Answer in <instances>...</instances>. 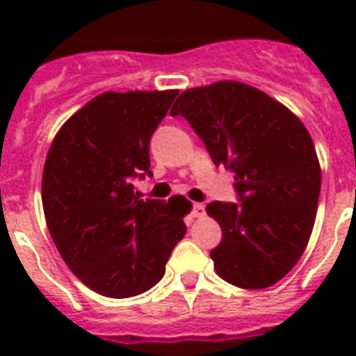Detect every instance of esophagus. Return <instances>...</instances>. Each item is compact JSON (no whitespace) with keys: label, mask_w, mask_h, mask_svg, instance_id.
<instances>
[{"label":"esophagus","mask_w":356,"mask_h":356,"mask_svg":"<svg viewBox=\"0 0 356 356\" xmlns=\"http://www.w3.org/2000/svg\"><path fill=\"white\" fill-rule=\"evenodd\" d=\"M192 216L194 218L205 216V205H203V203H194V207H192Z\"/></svg>","instance_id":"esophagus-1"}]
</instances>
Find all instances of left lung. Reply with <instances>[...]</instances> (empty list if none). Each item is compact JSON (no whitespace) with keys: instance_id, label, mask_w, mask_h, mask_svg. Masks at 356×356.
Listing matches in <instances>:
<instances>
[{"instance_id":"left-lung-1","label":"left lung","mask_w":356,"mask_h":356,"mask_svg":"<svg viewBox=\"0 0 356 356\" xmlns=\"http://www.w3.org/2000/svg\"><path fill=\"white\" fill-rule=\"evenodd\" d=\"M170 114L188 120L214 164L234 173L242 203L207 205L222 227L211 251L216 273L245 290L281 281L309 243L320 200V161L303 122L238 81L184 90Z\"/></svg>"}]
</instances>
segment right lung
I'll return each mask as SVG.
<instances>
[{"mask_svg":"<svg viewBox=\"0 0 356 356\" xmlns=\"http://www.w3.org/2000/svg\"><path fill=\"white\" fill-rule=\"evenodd\" d=\"M179 90L103 92L55 134L42 173V205L75 277L107 298H133L161 281L186 233L183 195L142 200L149 140Z\"/></svg>","mask_w":356,"mask_h":356,"instance_id":"obj_1","label":"right lung"}]
</instances>
